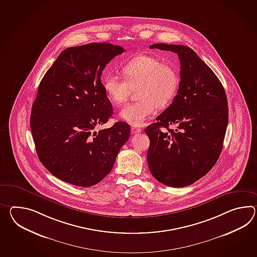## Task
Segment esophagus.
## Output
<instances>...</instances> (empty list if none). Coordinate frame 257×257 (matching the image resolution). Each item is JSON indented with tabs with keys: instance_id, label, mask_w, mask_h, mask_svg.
<instances>
[{
	"instance_id": "esophagus-1",
	"label": "esophagus",
	"mask_w": 257,
	"mask_h": 257,
	"mask_svg": "<svg viewBox=\"0 0 257 257\" xmlns=\"http://www.w3.org/2000/svg\"><path fill=\"white\" fill-rule=\"evenodd\" d=\"M142 130L140 129V128H138V127H135V126H132L131 128V133L133 135H137V134H139V133H141Z\"/></svg>"
}]
</instances>
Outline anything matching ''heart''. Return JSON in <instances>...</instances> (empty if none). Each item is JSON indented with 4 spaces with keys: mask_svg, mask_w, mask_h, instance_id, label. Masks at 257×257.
I'll return each instance as SVG.
<instances>
[{
    "mask_svg": "<svg viewBox=\"0 0 257 257\" xmlns=\"http://www.w3.org/2000/svg\"><path fill=\"white\" fill-rule=\"evenodd\" d=\"M120 77L108 74L103 79V88L115 105L124 103L132 88L137 87V101L129 103L120 110V117L133 126H142L156 111L164 108L177 95L180 77L176 69L159 58L138 55L121 67Z\"/></svg>",
    "mask_w": 257,
    "mask_h": 257,
    "instance_id": "heart-1",
    "label": "heart"
}]
</instances>
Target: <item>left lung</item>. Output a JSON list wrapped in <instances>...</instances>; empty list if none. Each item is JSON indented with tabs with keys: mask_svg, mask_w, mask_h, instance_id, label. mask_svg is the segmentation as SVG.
<instances>
[{
	"mask_svg": "<svg viewBox=\"0 0 257 257\" xmlns=\"http://www.w3.org/2000/svg\"><path fill=\"white\" fill-rule=\"evenodd\" d=\"M155 48L177 53L181 82L173 102L145 130L150 140L148 164L160 183L184 187L204 177L218 160L228 126V100L217 75L191 48L150 46ZM171 125L177 129L170 130Z\"/></svg>",
	"mask_w": 257,
	"mask_h": 257,
	"instance_id": "1",
	"label": "left lung"
}]
</instances>
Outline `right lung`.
<instances>
[{"label":"right lung","mask_w":257,"mask_h":257,"mask_svg":"<svg viewBox=\"0 0 257 257\" xmlns=\"http://www.w3.org/2000/svg\"><path fill=\"white\" fill-rule=\"evenodd\" d=\"M118 45L89 43L60 53L40 81L30 127L40 162L55 177L81 187L95 185L108 175L130 136V125L94 130L112 114L100 76Z\"/></svg>","instance_id":"add662e5"}]
</instances>
